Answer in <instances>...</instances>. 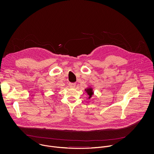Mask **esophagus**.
<instances>
[{"label": "esophagus", "mask_w": 154, "mask_h": 154, "mask_svg": "<svg viewBox=\"0 0 154 154\" xmlns=\"http://www.w3.org/2000/svg\"><path fill=\"white\" fill-rule=\"evenodd\" d=\"M69 87H70V88H73L75 87L76 84H75V83H69Z\"/></svg>", "instance_id": "esophagus-1"}]
</instances>
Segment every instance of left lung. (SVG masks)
I'll list each match as a JSON object with an SVG mask.
<instances>
[{
    "label": "left lung",
    "mask_w": 154,
    "mask_h": 154,
    "mask_svg": "<svg viewBox=\"0 0 154 154\" xmlns=\"http://www.w3.org/2000/svg\"><path fill=\"white\" fill-rule=\"evenodd\" d=\"M85 91L87 92V93L88 94V95H89L88 99H90L92 97V96L93 95V94H94V92H93L92 88H91V87L87 88V89H85Z\"/></svg>",
    "instance_id": "left-lung-1"
}]
</instances>
